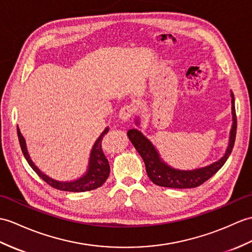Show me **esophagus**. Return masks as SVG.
<instances>
[{"label": "esophagus", "mask_w": 252, "mask_h": 252, "mask_svg": "<svg viewBox=\"0 0 252 252\" xmlns=\"http://www.w3.org/2000/svg\"><path fill=\"white\" fill-rule=\"evenodd\" d=\"M135 113V108H134L132 105H125L122 106L120 112H119V118L122 120H128Z\"/></svg>", "instance_id": "1"}]
</instances>
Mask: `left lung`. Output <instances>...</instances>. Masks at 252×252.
Returning a JSON list of instances; mask_svg holds the SVG:
<instances>
[{
    "instance_id": "8db88e82",
    "label": "left lung",
    "mask_w": 252,
    "mask_h": 252,
    "mask_svg": "<svg viewBox=\"0 0 252 252\" xmlns=\"http://www.w3.org/2000/svg\"><path fill=\"white\" fill-rule=\"evenodd\" d=\"M232 96V115H233V126L230 133V143L229 147L226 149L225 155L217 162L213 163L208 166L193 169V171H179L165 164L161 160V158L156 150L155 146L146 138L142 133L136 128H131L127 131V136L130 138L134 147L137 150V153L142 157L145 162L146 172H147L150 180L157 186L166 187V188L174 189H188V188H196L205 183L210 177L217 173L219 169L223 166L227 158L231 155L232 149L234 147L236 137V128H237V120H236V112L235 104H234V95ZM138 125V121L136 122Z\"/></svg>"
}]
</instances>
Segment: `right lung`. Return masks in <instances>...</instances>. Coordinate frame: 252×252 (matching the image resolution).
<instances>
[{"instance_id":"1","label":"right lung","mask_w":252,"mask_h":252,"mask_svg":"<svg viewBox=\"0 0 252 252\" xmlns=\"http://www.w3.org/2000/svg\"><path fill=\"white\" fill-rule=\"evenodd\" d=\"M107 132H108V127L105 128L104 132L96 139L94 146H93V148L91 150V155H90L89 168H88V172L86 173V175H84L83 177L77 180L71 181V183H62V181H57V180L51 179L50 177L47 176V175L43 174L36 166L34 165V163L30 159V156L28 154L26 140L23 138L18 126H17V133H18V138H19L22 154L25 156L29 164H30V166L33 168V171L36 173L38 176L45 181V183H47L50 187H52V188H55L57 190H61V191H68V192H85V191L94 190L98 188V187H101L108 178L109 171H110L109 163L102 149V140L104 135Z\"/></svg>"}]
</instances>
